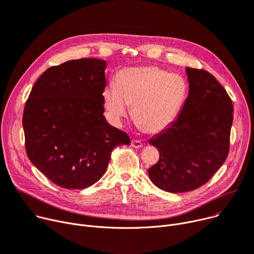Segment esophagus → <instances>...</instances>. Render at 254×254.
Listing matches in <instances>:
<instances>
[{"label":"esophagus","instance_id":"esophagus-1","mask_svg":"<svg viewBox=\"0 0 254 254\" xmlns=\"http://www.w3.org/2000/svg\"><path fill=\"white\" fill-rule=\"evenodd\" d=\"M131 146L133 148H141L143 146V143L140 140H132L131 141Z\"/></svg>","mask_w":254,"mask_h":254}]
</instances>
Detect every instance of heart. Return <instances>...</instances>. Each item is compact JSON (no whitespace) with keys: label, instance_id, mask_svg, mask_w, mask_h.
<instances>
[{"label":"heart","instance_id":"b5f03b06","mask_svg":"<svg viewBox=\"0 0 254 254\" xmlns=\"http://www.w3.org/2000/svg\"><path fill=\"white\" fill-rule=\"evenodd\" d=\"M189 91L186 78L157 66L128 67L118 71L114 87L104 89L103 102L115 122L128 114L144 132L158 133L178 118Z\"/></svg>","mask_w":254,"mask_h":254}]
</instances>
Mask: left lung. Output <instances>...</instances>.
<instances>
[{
  "label": "left lung",
  "instance_id": "8db88e82",
  "mask_svg": "<svg viewBox=\"0 0 254 254\" xmlns=\"http://www.w3.org/2000/svg\"><path fill=\"white\" fill-rule=\"evenodd\" d=\"M189 96L178 120L149 144L159 160L148 170L161 190L181 193L206 184L228 157L233 103L216 78L204 69L187 67Z\"/></svg>",
  "mask_w": 254,
  "mask_h": 254
}]
</instances>
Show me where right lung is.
<instances>
[{"mask_svg": "<svg viewBox=\"0 0 254 254\" xmlns=\"http://www.w3.org/2000/svg\"><path fill=\"white\" fill-rule=\"evenodd\" d=\"M106 62L70 60L48 68L33 84L22 126L29 160L51 182L81 190L105 174L111 153L129 145L104 113Z\"/></svg>", "mask_w": 254, "mask_h": 254, "instance_id": "obj_1", "label": "right lung"}]
</instances>
